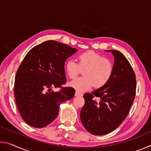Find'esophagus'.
Segmentation results:
<instances>
[{"label":"esophagus","mask_w":151,"mask_h":151,"mask_svg":"<svg viewBox=\"0 0 151 151\" xmlns=\"http://www.w3.org/2000/svg\"><path fill=\"white\" fill-rule=\"evenodd\" d=\"M82 96V94H81L80 93H78V91H76V93H75V96Z\"/></svg>","instance_id":"1"}]
</instances>
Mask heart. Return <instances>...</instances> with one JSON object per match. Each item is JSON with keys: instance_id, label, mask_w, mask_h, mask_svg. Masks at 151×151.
I'll list each match as a JSON object with an SVG mask.
<instances>
[{"instance_id": "obj_1", "label": "heart", "mask_w": 151, "mask_h": 151, "mask_svg": "<svg viewBox=\"0 0 151 151\" xmlns=\"http://www.w3.org/2000/svg\"><path fill=\"white\" fill-rule=\"evenodd\" d=\"M78 63L68 60L65 64L66 73L70 78L77 76L83 70L84 76L70 82L69 85L78 92H85L93 85L103 87L109 83L114 70L113 63L109 58L94 51H86L77 56Z\"/></svg>"}]
</instances>
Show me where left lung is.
<instances>
[{
	"label": "left lung",
	"mask_w": 151,
	"mask_h": 151,
	"mask_svg": "<svg viewBox=\"0 0 151 151\" xmlns=\"http://www.w3.org/2000/svg\"><path fill=\"white\" fill-rule=\"evenodd\" d=\"M114 56V70L108 83L83 95L85 105L80 113L84 127L90 133L103 135L119 127L126 118L136 94V76L122 53L107 50ZM100 99L96 101L93 97Z\"/></svg>",
	"instance_id": "obj_1"
}]
</instances>
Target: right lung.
I'll return each mask as SVG.
<instances>
[{
    "instance_id": "1",
    "label": "right lung",
    "mask_w": 151,
    "mask_h": 151,
    "mask_svg": "<svg viewBox=\"0 0 151 151\" xmlns=\"http://www.w3.org/2000/svg\"><path fill=\"white\" fill-rule=\"evenodd\" d=\"M77 49L55 40H47L29 50L15 76V101L23 121L35 128L52 122L58 114L60 104L75 95L65 84V63ZM61 87L58 92L52 88Z\"/></svg>"
}]
</instances>
